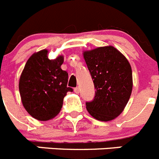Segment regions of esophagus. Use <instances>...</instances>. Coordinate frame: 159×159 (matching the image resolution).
I'll use <instances>...</instances> for the list:
<instances>
[{"instance_id":"1","label":"esophagus","mask_w":159,"mask_h":159,"mask_svg":"<svg viewBox=\"0 0 159 159\" xmlns=\"http://www.w3.org/2000/svg\"><path fill=\"white\" fill-rule=\"evenodd\" d=\"M79 92H80L79 87H76V88L75 89V93H79Z\"/></svg>"}]
</instances>
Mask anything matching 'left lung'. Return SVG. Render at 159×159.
<instances>
[{"label": "left lung", "mask_w": 159, "mask_h": 159, "mask_svg": "<svg viewBox=\"0 0 159 159\" xmlns=\"http://www.w3.org/2000/svg\"><path fill=\"white\" fill-rule=\"evenodd\" d=\"M84 58L96 89L94 99L85 103L87 111L100 121L113 120L122 112L131 96V66L113 46L84 52Z\"/></svg>", "instance_id": "1"}]
</instances>
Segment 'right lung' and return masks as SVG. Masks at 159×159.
<instances>
[{
  "label": "right lung",
  "instance_id": "1",
  "mask_svg": "<svg viewBox=\"0 0 159 159\" xmlns=\"http://www.w3.org/2000/svg\"><path fill=\"white\" fill-rule=\"evenodd\" d=\"M41 50L30 57L19 79L22 103L28 113L40 121H47L59 113L63 98L73 89L67 87L68 73L61 69L63 56L48 59Z\"/></svg>",
  "mask_w": 159,
  "mask_h": 159
}]
</instances>
